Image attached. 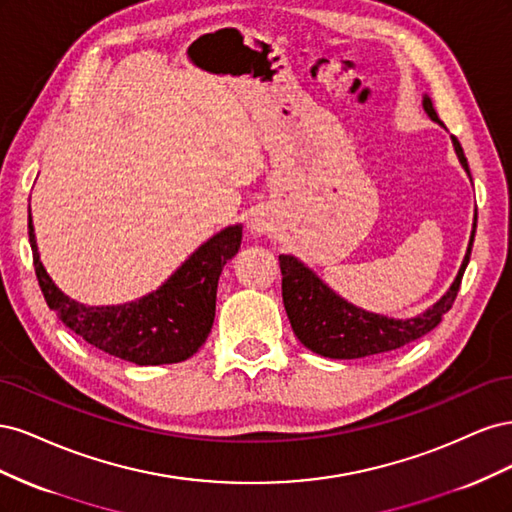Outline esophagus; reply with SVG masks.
I'll return each instance as SVG.
<instances>
[{"mask_svg": "<svg viewBox=\"0 0 512 512\" xmlns=\"http://www.w3.org/2000/svg\"><path fill=\"white\" fill-rule=\"evenodd\" d=\"M252 228H254L256 232H269V230H271L269 222H267V220H262V218L254 220V222H252Z\"/></svg>", "mask_w": 512, "mask_h": 512, "instance_id": "esophagus-1", "label": "esophagus"}]
</instances>
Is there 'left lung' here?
Masks as SVG:
<instances>
[{
	"label": "left lung",
	"instance_id": "obj_1",
	"mask_svg": "<svg viewBox=\"0 0 512 512\" xmlns=\"http://www.w3.org/2000/svg\"><path fill=\"white\" fill-rule=\"evenodd\" d=\"M425 111L433 121H438V113L433 111L429 98L423 100ZM453 145L459 156V162L468 170V160L463 156V149L453 136ZM476 224L472 230V239L468 254L463 258V265L455 277L453 286L448 288L444 297L429 307L423 316L410 320H393L378 314L363 312V309L350 305L342 297L324 286L318 277L309 271L303 262L292 256H280L282 269V297L284 307L290 320V327L299 342L316 354L329 356V359H361V356L389 352L406 346L414 339L423 337L431 329H436L442 322V316L453 307L457 292L461 286L463 271H466L472 252Z\"/></svg>",
	"mask_w": 512,
	"mask_h": 512
}]
</instances>
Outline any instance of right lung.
<instances>
[{
  "mask_svg": "<svg viewBox=\"0 0 512 512\" xmlns=\"http://www.w3.org/2000/svg\"><path fill=\"white\" fill-rule=\"evenodd\" d=\"M29 243L44 301L70 331L117 359L166 365L190 359L205 344L215 318L220 273L239 252L241 226H230L200 245L160 290L117 307L81 305L53 284L38 256L32 215Z\"/></svg>",
  "mask_w": 512,
  "mask_h": 512,
  "instance_id": "obj_1",
  "label": "right lung"
}]
</instances>
